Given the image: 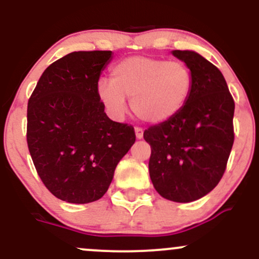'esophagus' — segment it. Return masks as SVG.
<instances>
[{
    "label": "esophagus",
    "instance_id": "34e87169",
    "mask_svg": "<svg viewBox=\"0 0 259 259\" xmlns=\"http://www.w3.org/2000/svg\"><path fill=\"white\" fill-rule=\"evenodd\" d=\"M135 131H136V137H137V139L143 138V128H142V127H136Z\"/></svg>",
    "mask_w": 259,
    "mask_h": 259
}]
</instances>
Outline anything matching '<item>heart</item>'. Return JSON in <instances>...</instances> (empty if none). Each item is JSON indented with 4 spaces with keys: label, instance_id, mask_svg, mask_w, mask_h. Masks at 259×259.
Instances as JSON below:
<instances>
[{
    "label": "heart",
    "instance_id": "obj_1",
    "mask_svg": "<svg viewBox=\"0 0 259 259\" xmlns=\"http://www.w3.org/2000/svg\"><path fill=\"white\" fill-rule=\"evenodd\" d=\"M192 85V72L184 62L132 56L112 67L111 82L100 80L98 93L115 115L124 114V98H131V106L137 117L160 123L181 111Z\"/></svg>",
    "mask_w": 259,
    "mask_h": 259
}]
</instances>
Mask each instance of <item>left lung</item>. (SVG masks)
Segmentation results:
<instances>
[{
    "label": "left lung",
    "instance_id": "left-lung-1",
    "mask_svg": "<svg viewBox=\"0 0 259 259\" xmlns=\"http://www.w3.org/2000/svg\"><path fill=\"white\" fill-rule=\"evenodd\" d=\"M190 67V98L174 117L150 126L143 137L152 148L154 188L172 202L202 198L219 184L234 144L232 99L222 72L194 51H172Z\"/></svg>",
    "mask_w": 259,
    "mask_h": 259
}]
</instances>
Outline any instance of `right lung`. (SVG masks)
Listing matches in <instances>:
<instances>
[{
  "instance_id": "add662e5",
  "label": "right lung",
  "mask_w": 259,
  "mask_h": 259,
  "mask_svg": "<svg viewBox=\"0 0 259 259\" xmlns=\"http://www.w3.org/2000/svg\"><path fill=\"white\" fill-rule=\"evenodd\" d=\"M111 54L61 57L44 71L28 100L29 153L45 187L65 202L100 199L136 141L133 126L110 120L99 97V77Z\"/></svg>"
}]
</instances>
